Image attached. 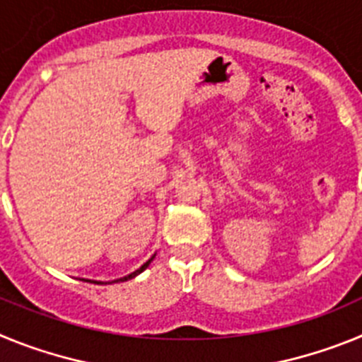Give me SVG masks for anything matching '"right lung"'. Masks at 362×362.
I'll return each instance as SVG.
<instances>
[{"mask_svg": "<svg viewBox=\"0 0 362 362\" xmlns=\"http://www.w3.org/2000/svg\"><path fill=\"white\" fill-rule=\"evenodd\" d=\"M152 259H153V257H152ZM152 259H148V261H146V263H145V264H143V267H141V268H139V270L132 272V274H130V276H127V277H121V279H117V281H129V279H132V277H136V276H137V274H141V272H143V270H145V268H146V267H148V264H150V261H152ZM117 281H114V283H117ZM92 283H98V281H92ZM98 284H101V283H98Z\"/></svg>", "mask_w": 362, "mask_h": 362, "instance_id": "add662e5", "label": "right lung"}]
</instances>
